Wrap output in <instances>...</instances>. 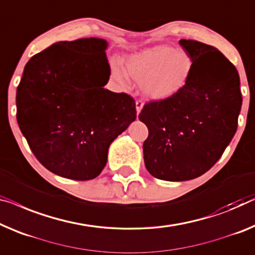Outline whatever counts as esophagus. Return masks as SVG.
<instances>
[{
	"instance_id": "34e87169",
	"label": "esophagus",
	"mask_w": 255,
	"mask_h": 255,
	"mask_svg": "<svg viewBox=\"0 0 255 255\" xmlns=\"http://www.w3.org/2000/svg\"><path fill=\"white\" fill-rule=\"evenodd\" d=\"M143 106H144V104H143L142 101H137V102H136V112H137V115H139L140 111H142Z\"/></svg>"
}]
</instances>
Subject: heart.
I'll list each match as a JSON object with an SVG mask.
<instances>
[{
  "label": "heart",
  "mask_w": 255,
  "mask_h": 255,
  "mask_svg": "<svg viewBox=\"0 0 255 255\" xmlns=\"http://www.w3.org/2000/svg\"><path fill=\"white\" fill-rule=\"evenodd\" d=\"M192 71L191 56L167 45H155L128 56L126 70L118 62L111 64L112 77L118 82H127L129 77L142 85L144 96L155 102L177 96L188 85Z\"/></svg>",
  "instance_id": "b5f03b06"
}]
</instances>
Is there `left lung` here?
<instances>
[{"label":"left lung","mask_w":255,"mask_h":255,"mask_svg":"<svg viewBox=\"0 0 255 255\" xmlns=\"http://www.w3.org/2000/svg\"><path fill=\"white\" fill-rule=\"evenodd\" d=\"M193 59L188 85L172 100L145 104L138 119L149 136L144 164L159 180L196 178L221 158L237 130L242 109L238 72L218 49L180 40Z\"/></svg>","instance_id":"left-lung-1"}]
</instances>
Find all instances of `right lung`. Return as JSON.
<instances>
[{
    "label": "right lung",
    "instance_id": "obj_1",
    "mask_svg": "<svg viewBox=\"0 0 255 255\" xmlns=\"http://www.w3.org/2000/svg\"><path fill=\"white\" fill-rule=\"evenodd\" d=\"M108 41H59L34 55L17 88V121L45 168L75 181L97 177L111 143L136 119L135 101L104 88Z\"/></svg>",
    "mask_w": 255,
    "mask_h": 255
}]
</instances>
